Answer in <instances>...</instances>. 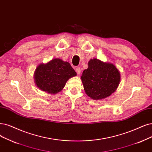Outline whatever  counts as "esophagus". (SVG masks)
Here are the masks:
<instances>
[{
	"label": "esophagus",
	"instance_id": "1",
	"mask_svg": "<svg viewBox=\"0 0 152 152\" xmlns=\"http://www.w3.org/2000/svg\"><path fill=\"white\" fill-rule=\"evenodd\" d=\"M76 72H77V75H80V73H81V69H80V67H76Z\"/></svg>",
	"mask_w": 152,
	"mask_h": 152
}]
</instances>
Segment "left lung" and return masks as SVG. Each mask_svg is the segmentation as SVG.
Returning <instances> with one entry per match:
<instances>
[{"mask_svg": "<svg viewBox=\"0 0 152 152\" xmlns=\"http://www.w3.org/2000/svg\"><path fill=\"white\" fill-rule=\"evenodd\" d=\"M88 69L83 72L81 80L88 96L94 100L110 96L120 83V72L115 65L97 58L91 59Z\"/></svg>", "mask_w": 152, "mask_h": 152, "instance_id": "8db88e82", "label": "left lung"}]
</instances>
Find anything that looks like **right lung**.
Returning <instances> with one entry per match:
<instances>
[{"instance_id": "add662e5", "label": "right lung", "mask_w": 152, "mask_h": 152, "mask_svg": "<svg viewBox=\"0 0 152 152\" xmlns=\"http://www.w3.org/2000/svg\"><path fill=\"white\" fill-rule=\"evenodd\" d=\"M77 75L67 61L56 58L39 64L34 72V82L41 91L50 94L60 92L71 77Z\"/></svg>"}]
</instances>
